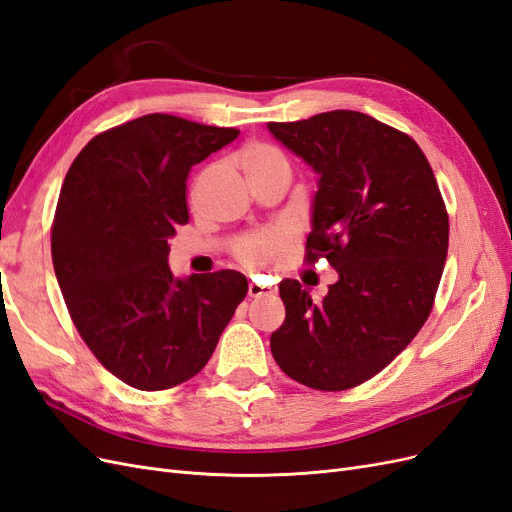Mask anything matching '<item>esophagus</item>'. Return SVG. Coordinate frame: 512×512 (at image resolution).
<instances>
[{"label": "esophagus", "instance_id": "obj_1", "mask_svg": "<svg viewBox=\"0 0 512 512\" xmlns=\"http://www.w3.org/2000/svg\"><path fill=\"white\" fill-rule=\"evenodd\" d=\"M273 290L265 284H258V282H250V286H247V294H250L252 299H258V297H265V294H271Z\"/></svg>", "mask_w": 512, "mask_h": 512}]
</instances>
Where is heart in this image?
Here are the masks:
<instances>
[{
	"instance_id": "obj_1",
	"label": "heart",
	"mask_w": 512,
	"mask_h": 512,
	"mask_svg": "<svg viewBox=\"0 0 512 512\" xmlns=\"http://www.w3.org/2000/svg\"><path fill=\"white\" fill-rule=\"evenodd\" d=\"M237 162L250 183L277 173H284L290 177V162L284 156V151L265 141L245 143L237 151ZM292 239L294 232L288 226H269L262 230H252L245 232V235H241L235 241V245H232V254H235V258L247 269L269 267L273 262H280L286 256Z\"/></svg>"
}]
</instances>
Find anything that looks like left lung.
<instances>
[{
  "label": "left lung",
  "mask_w": 512,
  "mask_h": 512,
  "mask_svg": "<svg viewBox=\"0 0 512 512\" xmlns=\"http://www.w3.org/2000/svg\"><path fill=\"white\" fill-rule=\"evenodd\" d=\"M271 134L320 175L305 262L327 258L339 280L314 303L280 284L286 320L275 363L316 391L374 378L429 318L448 252V213L412 136L356 111L269 121Z\"/></svg>",
  "instance_id": "obj_1"
}]
</instances>
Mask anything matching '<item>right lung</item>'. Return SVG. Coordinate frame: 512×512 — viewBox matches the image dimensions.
<instances>
[{"instance_id": "obj_1", "label": "right lung", "mask_w": 512, "mask_h": 512, "mask_svg": "<svg viewBox=\"0 0 512 512\" xmlns=\"http://www.w3.org/2000/svg\"><path fill=\"white\" fill-rule=\"evenodd\" d=\"M239 136L151 113L83 147L61 185L51 226L57 282L96 359L138 391L194 378L247 294L239 271L175 280L168 239L188 224L194 164Z\"/></svg>"}]
</instances>
